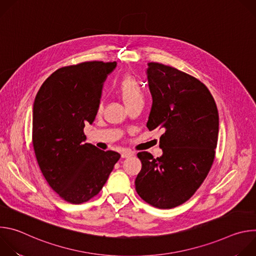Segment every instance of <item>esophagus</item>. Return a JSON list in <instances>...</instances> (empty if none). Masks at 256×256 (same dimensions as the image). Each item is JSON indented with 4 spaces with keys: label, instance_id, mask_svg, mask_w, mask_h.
<instances>
[{
    "label": "esophagus",
    "instance_id": "34e87169",
    "mask_svg": "<svg viewBox=\"0 0 256 256\" xmlns=\"http://www.w3.org/2000/svg\"><path fill=\"white\" fill-rule=\"evenodd\" d=\"M132 155H134V152H132V151H124L122 153V158H128Z\"/></svg>",
    "mask_w": 256,
    "mask_h": 256
}]
</instances>
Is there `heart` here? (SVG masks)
<instances>
[{
	"label": "heart",
	"mask_w": 256,
	"mask_h": 256,
	"mask_svg": "<svg viewBox=\"0 0 256 256\" xmlns=\"http://www.w3.org/2000/svg\"><path fill=\"white\" fill-rule=\"evenodd\" d=\"M118 93L128 108L136 105H142L144 94L140 83L132 76H126L118 84ZM103 109V101L100 100L97 106V112L100 114Z\"/></svg>",
	"instance_id": "b5f03b06"
}]
</instances>
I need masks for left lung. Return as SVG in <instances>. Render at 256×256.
<instances>
[{"label": "left lung", "instance_id": "8db88e82", "mask_svg": "<svg viewBox=\"0 0 256 256\" xmlns=\"http://www.w3.org/2000/svg\"><path fill=\"white\" fill-rule=\"evenodd\" d=\"M148 64L153 105L147 128L163 130V155L155 159L148 152L138 153L142 169L134 184L146 202L172 208L196 194L212 168L218 114L212 95L198 79L170 66Z\"/></svg>", "mask_w": 256, "mask_h": 256}]
</instances>
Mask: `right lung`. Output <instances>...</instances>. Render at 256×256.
Instances as JSON below:
<instances>
[{"instance_id": "1", "label": "right lung", "mask_w": 256, "mask_h": 256, "mask_svg": "<svg viewBox=\"0 0 256 256\" xmlns=\"http://www.w3.org/2000/svg\"><path fill=\"white\" fill-rule=\"evenodd\" d=\"M116 62H84L60 68L44 82L33 104L32 144L48 186L79 204L97 196L120 155L84 142L101 89Z\"/></svg>"}]
</instances>
